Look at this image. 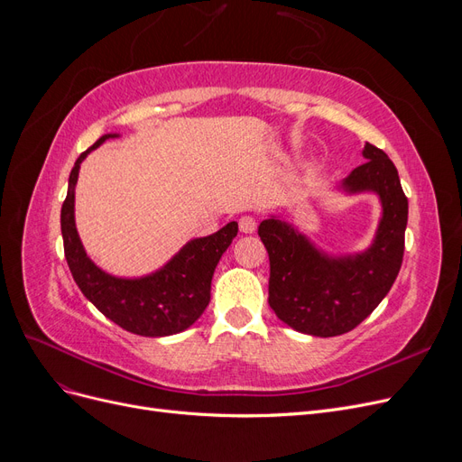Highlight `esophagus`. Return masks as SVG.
Here are the masks:
<instances>
[{"label": "esophagus", "instance_id": "34e87169", "mask_svg": "<svg viewBox=\"0 0 462 462\" xmlns=\"http://www.w3.org/2000/svg\"><path fill=\"white\" fill-rule=\"evenodd\" d=\"M239 229H241V233H246V235L254 233L256 231V219L253 216H243L239 219Z\"/></svg>", "mask_w": 462, "mask_h": 462}]
</instances>
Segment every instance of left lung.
<instances>
[{"mask_svg":"<svg viewBox=\"0 0 462 462\" xmlns=\"http://www.w3.org/2000/svg\"><path fill=\"white\" fill-rule=\"evenodd\" d=\"M362 156L366 163L348 173L337 190L374 192L380 199L382 217L366 250L328 254L279 216L258 227L270 256L268 302L279 319L300 333L335 337L355 329L383 300L401 270L409 200L383 150L366 143Z\"/></svg>","mask_w":462,"mask_h":462,"instance_id":"obj_1","label":"left lung"}]
</instances>
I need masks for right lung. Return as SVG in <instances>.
<instances>
[{
  "mask_svg": "<svg viewBox=\"0 0 462 462\" xmlns=\"http://www.w3.org/2000/svg\"><path fill=\"white\" fill-rule=\"evenodd\" d=\"M104 134L82 152L69 175L67 199L61 206V235L69 270L75 283L97 310L123 329L143 337H165L185 331L197 321L209 302V287L216 265L239 231L229 221L217 233L189 241L160 270L143 277H117L90 260L75 226V187L80 163L92 150L102 146Z\"/></svg>",
  "mask_w": 462,
  "mask_h": 462,
  "instance_id": "obj_1",
  "label": "right lung"
}]
</instances>
